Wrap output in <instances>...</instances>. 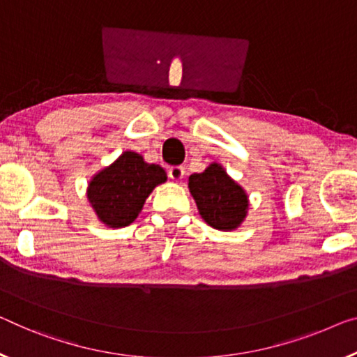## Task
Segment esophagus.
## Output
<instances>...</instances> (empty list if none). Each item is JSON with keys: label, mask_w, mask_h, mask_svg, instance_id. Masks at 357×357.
Listing matches in <instances>:
<instances>
[{"label": "esophagus", "mask_w": 357, "mask_h": 357, "mask_svg": "<svg viewBox=\"0 0 357 357\" xmlns=\"http://www.w3.org/2000/svg\"><path fill=\"white\" fill-rule=\"evenodd\" d=\"M185 175V167L183 166H172L169 169V177H171L174 182H180Z\"/></svg>", "instance_id": "1"}]
</instances>
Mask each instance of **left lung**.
<instances>
[{"label": "left lung", "mask_w": 357, "mask_h": 357, "mask_svg": "<svg viewBox=\"0 0 357 357\" xmlns=\"http://www.w3.org/2000/svg\"><path fill=\"white\" fill-rule=\"evenodd\" d=\"M188 188L201 217L212 228L231 231L248 215V195L220 164L212 162L204 172L190 175Z\"/></svg>", "instance_id": "left-lung-1"}]
</instances>
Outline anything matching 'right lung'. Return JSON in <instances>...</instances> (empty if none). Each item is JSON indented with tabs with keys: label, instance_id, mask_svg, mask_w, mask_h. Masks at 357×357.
<instances>
[{
	"label": "right lung",
	"instance_id": "obj_1",
	"mask_svg": "<svg viewBox=\"0 0 357 357\" xmlns=\"http://www.w3.org/2000/svg\"><path fill=\"white\" fill-rule=\"evenodd\" d=\"M166 180V171L161 166L145 162L135 151H124L92 177L87 199L98 220L109 228H123L135 220L155 186Z\"/></svg>",
	"mask_w": 357,
	"mask_h": 357
}]
</instances>
